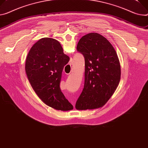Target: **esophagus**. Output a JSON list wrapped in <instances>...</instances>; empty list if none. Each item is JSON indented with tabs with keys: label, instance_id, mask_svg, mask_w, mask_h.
Returning <instances> with one entry per match:
<instances>
[{
	"label": "esophagus",
	"instance_id": "1",
	"mask_svg": "<svg viewBox=\"0 0 148 148\" xmlns=\"http://www.w3.org/2000/svg\"><path fill=\"white\" fill-rule=\"evenodd\" d=\"M69 64H70V65H72V64H73V62H72V61H70V63H69ZM72 103H73V102H72ZM73 104H74V103H73Z\"/></svg>",
	"mask_w": 148,
	"mask_h": 148
}]
</instances>
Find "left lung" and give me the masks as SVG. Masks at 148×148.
Wrapping results in <instances>:
<instances>
[{
	"mask_svg": "<svg viewBox=\"0 0 148 148\" xmlns=\"http://www.w3.org/2000/svg\"><path fill=\"white\" fill-rule=\"evenodd\" d=\"M77 49L85 59V80L75 108H100L110 99L120 82L121 69L116 51L108 40L97 33L83 36Z\"/></svg>",
	"mask_w": 148,
	"mask_h": 148,
	"instance_id": "1",
	"label": "left lung"
}]
</instances>
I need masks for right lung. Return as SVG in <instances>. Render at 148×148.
<instances>
[{"label":"right lung","instance_id":"add662e5","mask_svg":"<svg viewBox=\"0 0 148 148\" xmlns=\"http://www.w3.org/2000/svg\"><path fill=\"white\" fill-rule=\"evenodd\" d=\"M69 60L60 43L50 38L37 41L26 59L25 72L32 88L45 104L58 110L73 109L60 87L63 69Z\"/></svg>","mask_w":148,"mask_h":148}]
</instances>
